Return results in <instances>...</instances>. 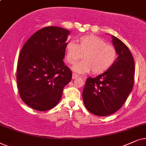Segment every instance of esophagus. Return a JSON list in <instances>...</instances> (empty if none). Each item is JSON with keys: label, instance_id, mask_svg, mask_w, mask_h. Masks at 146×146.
I'll use <instances>...</instances> for the list:
<instances>
[{"label": "esophagus", "instance_id": "esophagus-1", "mask_svg": "<svg viewBox=\"0 0 146 146\" xmlns=\"http://www.w3.org/2000/svg\"><path fill=\"white\" fill-rule=\"evenodd\" d=\"M78 77H79L78 75L76 74V73H73V76H72V78H73V79L78 78Z\"/></svg>", "mask_w": 146, "mask_h": 146}]
</instances>
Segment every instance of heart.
<instances>
[{
  "label": "heart",
  "mask_w": 146,
  "mask_h": 146,
  "mask_svg": "<svg viewBox=\"0 0 146 146\" xmlns=\"http://www.w3.org/2000/svg\"><path fill=\"white\" fill-rule=\"evenodd\" d=\"M77 41V44L69 42L66 46V59L69 64L75 63L83 55L84 60L73 67L77 73L83 74L92 71L95 74H100L110 69L117 59L116 48L98 36H81Z\"/></svg>",
  "instance_id": "heart-1"
}]
</instances>
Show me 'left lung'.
I'll list each match as a JSON object with an SVG mask.
<instances>
[{
  "label": "left lung",
  "instance_id": "obj_1",
  "mask_svg": "<svg viewBox=\"0 0 146 146\" xmlns=\"http://www.w3.org/2000/svg\"><path fill=\"white\" fill-rule=\"evenodd\" d=\"M118 57L108 70L95 78H87L83 91L85 108L91 113L107 116L119 110L133 86L134 60L127 46L111 35Z\"/></svg>",
  "mask_w": 146,
  "mask_h": 146
}]
</instances>
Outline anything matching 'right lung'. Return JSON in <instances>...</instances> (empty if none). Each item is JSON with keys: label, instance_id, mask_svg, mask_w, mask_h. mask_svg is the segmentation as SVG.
I'll list each match as a JSON object with an SVG mask.
<instances>
[{"label": "right lung", "instance_id": "obj_1", "mask_svg": "<svg viewBox=\"0 0 146 146\" xmlns=\"http://www.w3.org/2000/svg\"><path fill=\"white\" fill-rule=\"evenodd\" d=\"M69 35L67 29L46 27L23 46L17 64V86L22 100L34 110L44 111L55 107L71 80V70L63 62Z\"/></svg>", "mask_w": 146, "mask_h": 146}]
</instances>
